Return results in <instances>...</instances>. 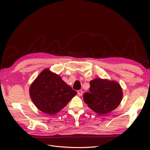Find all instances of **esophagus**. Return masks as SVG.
<instances>
[{
  "instance_id": "34e87169",
  "label": "esophagus",
  "mask_w": 150,
  "mask_h": 150,
  "mask_svg": "<svg viewBox=\"0 0 150 150\" xmlns=\"http://www.w3.org/2000/svg\"><path fill=\"white\" fill-rule=\"evenodd\" d=\"M77 93H78V96H82V94H83V91L81 90H78L77 91Z\"/></svg>"
}]
</instances>
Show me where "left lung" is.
I'll use <instances>...</instances> for the list:
<instances>
[{"label":"left lung","instance_id":"8db88e82","mask_svg":"<svg viewBox=\"0 0 150 150\" xmlns=\"http://www.w3.org/2000/svg\"><path fill=\"white\" fill-rule=\"evenodd\" d=\"M89 92H85V103L94 112L104 115L118 107L122 99V89L119 83L96 78L89 83Z\"/></svg>","mask_w":150,"mask_h":150}]
</instances>
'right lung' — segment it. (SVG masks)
<instances>
[{
    "label": "right lung",
    "mask_w": 150,
    "mask_h": 150,
    "mask_svg": "<svg viewBox=\"0 0 150 150\" xmlns=\"http://www.w3.org/2000/svg\"><path fill=\"white\" fill-rule=\"evenodd\" d=\"M77 92L58 75L45 69L31 85L30 96L42 112L53 115L64 108Z\"/></svg>",
    "instance_id": "obj_1"
}]
</instances>
